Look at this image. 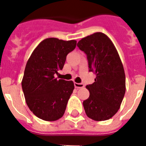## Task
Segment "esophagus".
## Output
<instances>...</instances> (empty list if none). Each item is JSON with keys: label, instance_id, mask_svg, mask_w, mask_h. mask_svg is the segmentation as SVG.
<instances>
[{"label": "esophagus", "instance_id": "34e87169", "mask_svg": "<svg viewBox=\"0 0 146 146\" xmlns=\"http://www.w3.org/2000/svg\"><path fill=\"white\" fill-rule=\"evenodd\" d=\"M74 86H75V88H83L85 86L83 83H77V82H74Z\"/></svg>", "mask_w": 146, "mask_h": 146}]
</instances>
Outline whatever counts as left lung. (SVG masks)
<instances>
[{"instance_id":"left-lung-1","label":"left lung","mask_w":146,"mask_h":146,"mask_svg":"<svg viewBox=\"0 0 146 146\" xmlns=\"http://www.w3.org/2000/svg\"><path fill=\"white\" fill-rule=\"evenodd\" d=\"M77 47L87 55L90 72L95 82L87 85L90 96L83 101L88 118L106 121L118 112L126 91L124 69L116 48L110 38L101 32L82 38Z\"/></svg>"}]
</instances>
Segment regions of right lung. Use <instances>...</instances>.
Masks as SVG:
<instances>
[{
    "label": "right lung",
    "instance_id": "add662e5",
    "mask_svg": "<svg viewBox=\"0 0 146 146\" xmlns=\"http://www.w3.org/2000/svg\"><path fill=\"white\" fill-rule=\"evenodd\" d=\"M77 41L48 38L40 42L30 56L22 80L25 102L40 119L57 121L65 113L74 88L73 81L57 80L66 55L74 50Z\"/></svg>",
    "mask_w": 146,
    "mask_h": 146
}]
</instances>
